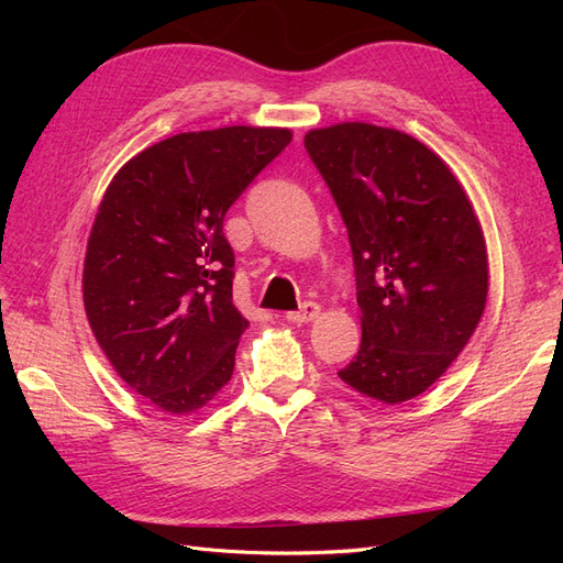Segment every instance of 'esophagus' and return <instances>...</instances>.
Masks as SVG:
<instances>
[{
	"instance_id": "esophagus-1",
	"label": "esophagus",
	"mask_w": 563,
	"mask_h": 563,
	"mask_svg": "<svg viewBox=\"0 0 563 563\" xmlns=\"http://www.w3.org/2000/svg\"><path fill=\"white\" fill-rule=\"evenodd\" d=\"M319 312H321V308H319L317 302H302L300 310L286 312V321H291V323H308V321L317 319Z\"/></svg>"
}]
</instances>
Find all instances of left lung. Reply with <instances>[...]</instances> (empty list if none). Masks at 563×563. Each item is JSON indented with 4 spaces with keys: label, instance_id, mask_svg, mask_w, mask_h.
Returning <instances> with one entry per match:
<instances>
[{
    "label": "left lung",
    "instance_id": "1",
    "mask_svg": "<svg viewBox=\"0 0 563 563\" xmlns=\"http://www.w3.org/2000/svg\"><path fill=\"white\" fill-rule=\"evenodd\" d=\"M347 228L362 345L338 371L362 395H422L463 352L488 294L484 232L439 155L397 129L345 122L305 135Z\"/></svg>",
    "mask_w": 563,
    "mask_h": 563
}]
</instances>
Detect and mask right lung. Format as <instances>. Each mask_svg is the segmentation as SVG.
Instances as JSON below:
<instances>
[{
	"instance_id": "right-lung-1",
	"label": "right lung",
	"mask_w": 563,
	"mask_h": 563,
	"mask_svg": "<svg viewBox=\"0 0 563 563\" xmlns=\"http://www.w3.org/2000/svg\"><path fill=\"white\" fill-rule=\"evenodd\" d=\"M275 126L178 133L119 168L84 258V308L133 391L174 416L207 406L249 321L232 302L228 209L291 143Z\"/></svg>"
}]
</instances>
